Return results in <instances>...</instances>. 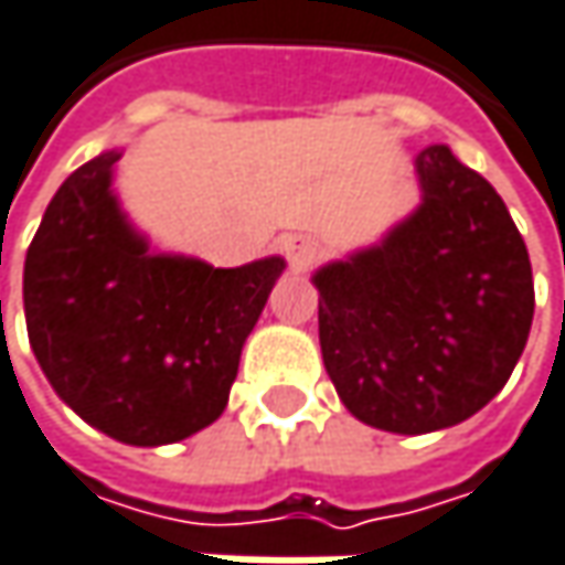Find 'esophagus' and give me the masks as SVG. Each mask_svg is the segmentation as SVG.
Listing matches in <instances>:
<instances>
[{
	"mask_svg": "<svg viewBox=\"0 0 565 565\" xmlns=\"http://www.w3.org/2000/svg\"><path fill=\"white\" fill-rule=\"evenodd\" d=\"M281 252L294 271H303V268L313 265L316 255L322 252V243L316 236H307V233H287V236H281Z\"/></svg>",
	"mask_w": 565,
	"mask_h": 565,
	"instance_id": "esophagus-1",
	"label": "esophagus"
}]
</instances>
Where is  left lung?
<instances>
[{
    "mask_svg": "<svg viewBox=\"0 0 565 565\" xmlns=\"http://www.w3.org/2000/svg\"><path fill=\"white\" fill-rule=\"evenodd\" d=\"M415 175L413 214L313 275L326 374L358 422L393 435L480 413L534 319L527 246L495 188L445 143L415 156Z\"/></svg>",
    "mask_w": 565,
    "mask_h": 565,
    "instance_id": "8db88e82",
    "label": "left lung"
}]
</instances>
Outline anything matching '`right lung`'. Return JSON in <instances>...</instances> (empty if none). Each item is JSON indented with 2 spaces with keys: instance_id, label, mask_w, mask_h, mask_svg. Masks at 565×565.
<instances>
[{
  "instance_id": "add662e5",
  "label": "right lung",
  "mask_w": 565,
  "mask_h": 565,
  "mask_svg": "<svg viewBox=\"0 0 565 565\" xmlns=\"http://www.w3.org/2000/svg\"><path fill=\"white\" fill-rule=\"evenodd\" d=\"M105 150L56 188L24 258V322L56 396L134 448L216 422L284 258L214 268L152 249L115 188Z\"/></svg>"
}]
</instances>
